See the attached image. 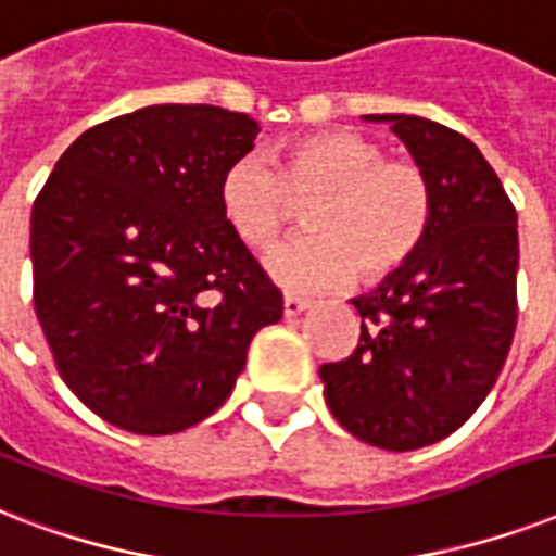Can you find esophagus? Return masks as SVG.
<instances>
[{
  "instance_id": "34e87169",
  "label": "esophagus",
  "mask_w": 556,
  "mask_h": 556,
  "mask_svg": "<svg viewBox=\"0 0 556 556\" xmlns=\"http://www.w3.org/2000/svg\"><path fill=\"white\" fill-rule=\"evenodd\" d=\"M307 307H309L307 299H299V295H283V316L287 318L301 316Z\"/></svg>"
}]
</instances>
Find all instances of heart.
<instances>
[{"instance_id": "1", "label": "heart", "mask_w": 556, "mask_h": 556, "mask_svg": "<svg viewBox=\"0 0 556 556\" xmlns=\"http://www.w3.org/2000/svg\"><path fill=\"white\" fill-rule=\"evenodd\" d=\"M219 217L240 247L266 252L307 208L309 235L269 257L292 292L380 283L403 273L434 226V185L415 159L356 130L309 132L275 150L273 167L235 159L217 182Z\"/></svg>"}]
</instances>
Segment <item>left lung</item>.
Returning <instances> with one entry per match:
<instances>
[{"label": "left lung", "instance_id": "1", "mask_svg": "<svg viewBox=\"0 0 556 556\" xmlns=\"http://www.w3.org/2000/svg\"><path fill=\"white\" fill-rule=\"evenodd\" d=\"M389 122L434 185L420 255L354 301V354L318 368L333 417L359 441L408 453L453 434L484 403L516 333V208L479 148L420 115Z\"/></svg>", "mask_w": 556, "mask_h": 556}]
</instances>
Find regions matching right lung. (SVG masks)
Masks as SVG:
<instances>
[{"mask_svg":"<svg viewBox=\"0 0 556 556\" xmlns=\"http://www.w3.org/2000/svg\"><path fill=\"white\" fill-rule=\"evenodd\" d=\"M257 124L159 103L72 141L31 211L34 309L80 403L136 434L217 412L281 290L219 217V174Z\"/></svg>","mask_w":556,"mask_h":556,"instance_id":"1","label":"right lung"}]
</instances>
